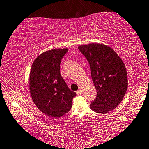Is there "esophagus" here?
I'll return each mask as SVG.
<instances>
[{
	"instance_id": "34e87169",
	"label": "esophagus",
	"mask_w": 149,
	"mask_h": 149,
	"mask_svg": "<svg viewBox=\"0 0 149 149\" xmlns=\"http://www.w3.org/2000/svg\"><path fill=\"white\" fill-rule=\"evenodd\" d=\"M76 93H77V95H81V94L82 93V89L81 88H79V90H78Z\"/></svg>"
}]
</instances>
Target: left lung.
Returning a JSON list of instances; mask_svg holds the SVG:
<instances>
[{
    "label": "left lung",
    "instance_id": "obj_1",
    "mask_svg": "<svg viewBox=\"0 0 149 149\" xmlns=\"http://www.w3.org/2000/svg\"><path fill=\"white\" fill-rule=\"evenodd\" d=\"M79 49L88 61L97 93L90 108L96 113L106 114L120 103L127 92L128 79L125 64L107 45L91 43L80 45Z\"/></svg>",
    "mask_w": 149,
    "mask_h": 149
}]
</instances>
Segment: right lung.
Returning <instances> with one entry per match:
<instances>
[{"label": "right lung", "instance_id": "obj_1", "mask_svg": "<svg viewBox=\"0 0 149 149\" xmlns=\"http://www.w3.org/2000/svg\"><path fill=\"white\" fill-rule=\"evenodd\" d=\"M68 49H51L36 57L29 75V88L34 103L46 115L59 118L70 111L71 91L61 77L60 64Z\"/></svg>", "mask_w": 149, "mask_h": 149}]
</instances>
